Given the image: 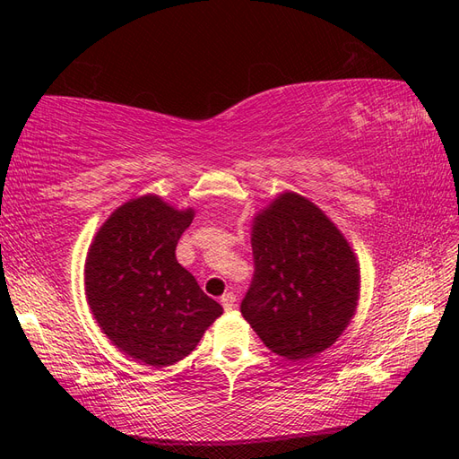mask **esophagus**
<instances>
[{"label": "esophagus", "mask_w": 459, "mask_h": 459, "mask_svg": "<svg viewBox=\"0 0 459 459\" xmlns=\"http://www.w3.org/2000/svg\"><path fill=\"white\" fill-rule=\"evenodd\" d=\"M220 302H221V307H224V310H231L235 307V295L233 293H226L224 297L220 299Z\"/></svg>", "instance_id": "obj_1"}]
</instances>
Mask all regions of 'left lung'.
<instances>
[{
  "instance_id": "left-lung-1",
  "label": "left lung",
  "mask_w": 459,
  "mask_h": 459,
  "mask_svg": "<svg viewBox=\"0 0 459 459\" xmlns=\"http://www.w3.org/2000/svg\"><path fill=\"white\" fill-rule=\"evenodd\" d=\"M255 277L241 314L289 362L324 352L349 327L359 297L356 255L324 211L287 191L253 220Z\"/></svg>"
}]
</instances>
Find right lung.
<instances>
[{"mask_svg":"<svg viewBox=\"0 0 459 459\" xmlns=\"http://www.w3.org/2000/svg\"><path fill=\"white\" fill-rule=\"evenodd\" d=\"M157 195L118 206L90 245L84 283L93 317L117 349L164 368L184 359L221 316L182 264L176 245L193 221Z\"/></svg>","mask_w":459,"mask_h":459,"instance_id":"1","label":"right lung"}]
</instances>
